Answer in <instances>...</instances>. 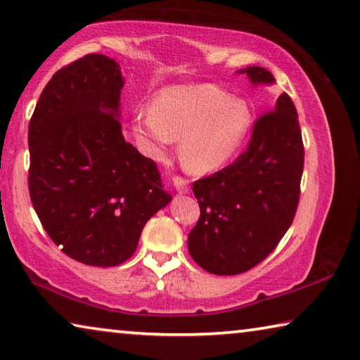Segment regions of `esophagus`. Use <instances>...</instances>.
Here are the masks:
<instances>
[{"mask_svg": "<svg viewBox=\"0 0 360 360\" xmlns=\"http://www.w3.org/2000/svg\"><path fill=\"white\" fill-rule=\"evenodd\" d=\"M172 184H174L175 191L179 193V195H185V193L190 191V186H188V180L181 179V176H175V179L172 180Z\"/></svg>", "mask_w": 360, "mask_h": 360, "instance_id": "obj_1", "label": "esophagus"}]
</instances>
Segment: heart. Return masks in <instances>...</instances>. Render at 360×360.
<instances>
[{
	"mask_svg": "<svg viewBox=\"0 0 360 360\" xmlns=\"http://www.w3.org/2000/svg\"><path fill=\"white\" fill-rule=\"evenodd\" d=\"M250 124L245 99L215 85H193L159 91L151 110L135 115L134 131L154 158H162L172 140H180L181 165L191 174H209L233 156Z\"/></svg>",
	"mask_w": 360,
	"mask_h": 360,
	"instance_id": "1",
	"label": "heart"
}]
</instances>
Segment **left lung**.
<instances>
[{"label":"left lung","instance_id":"8db88e82","mask_svg":"<svg viewBox=\"0 0 360 360\" xmlns=\"http://www.w3.org/2000/svg\"><path fill=\"white\" fill-rule=\"evenodd\" d=\"M251 84L274 85L259 65L238 70ZM304 169L297 112L283 93L254 124L235 162L193 184L201 215L188 235L193 261L214 275H238L262 262L295 219Z\"/></svg>","mask_w":360,"mask_h":360}]
</instances>
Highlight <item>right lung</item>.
I'll return each mask as SVG.
<instances>
[{
  "label": "right lung",
  "mask_w": 360,
  "mask_h": 360,
  "mask_svg": "<svg viewBox=\"0 0 360 360\" xmlns=\"http://www.w3.org/2000/svg\"><path fill=\"white\" fill-rule=\"evenodd\" d=\"M120 65L86 54L41 91L29 125V191L49 238L82 264L134 256L143 226L172 196L151 159L125 141Z\"/></svg>",
  "instance_id": "right-lung-1"
}]
</instances>
